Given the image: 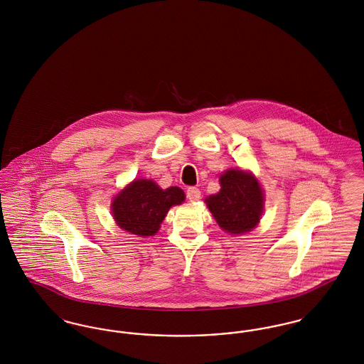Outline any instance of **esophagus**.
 I'll return each mask as SVG.
<instances>
[{
	"label": "esophagus",
	"mask_w": 364,
	"mask_h": 364,
	"mask_svg": "<svg viewBox=\"0 0 364 364\" xmlns=\"http://www.w3.org/2000/svg\"><path fill=\"white\" fill-rule=\"evenodd\" d=\"M187 198L190 199L191 202H196L200 199V191L196 187H190L187 190Z\"/></svg>",
	"instance_id": "esophagus-1"
}]
</instances>
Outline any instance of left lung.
<instances>
[{
  "label": "left lung",
  "mask_w": 364,
  "mask_h": 364,
  "mask_svg": "<svg viewBox=\"0 0 364 364\" xmlns=\"http://www.w3.org/2000/svg\"><path fill=\"white\" fill-rule=\"evenodd\" d=\"M220 181V192L206 198L208 210L226 232H250L259 223L263 208V192L258 181L242 171H228Z\"/></svg>",
  "instance_id": "8db88e82"
}]
</instances>
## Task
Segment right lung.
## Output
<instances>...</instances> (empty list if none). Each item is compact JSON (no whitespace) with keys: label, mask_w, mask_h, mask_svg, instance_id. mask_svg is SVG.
<instances>
[{"label":"right lung","mask_w":364,"mask_h":364,"mask_svg":"<svg viewBox=\"0 0 364 364\" xmlns=\"http://www.w3.org/2000/svg\"><path fill=\"white\" fill-rule=\"evenodd\" d=\"M178 187L161 190L151 180H135L113 202L117 225L139 236H153L173 205L184 200Z\"/></svg>","instance_id":"right-lung-1"}]
</instances>
